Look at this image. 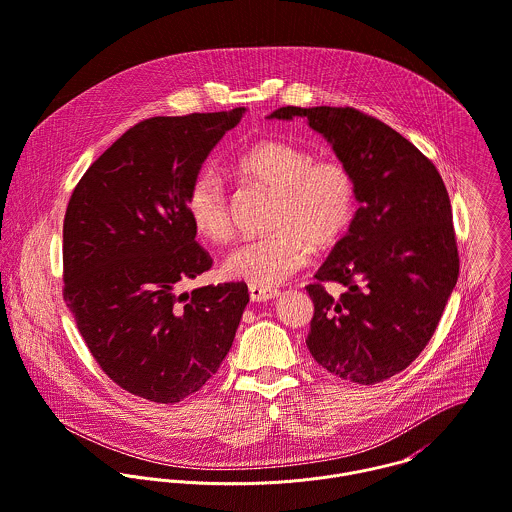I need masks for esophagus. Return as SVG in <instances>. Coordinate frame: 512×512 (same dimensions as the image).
I'll use <instances>...</instances> for the list:
<instances>
[{
  "label": "esophagus",
  "mask_w": 512,
  "mask_h": 512,
  "mask_svg": "<svg viewBox=\"0 0 512 512\" xmlns=\"http://www.w3.org/2000/svg\"><path fill=\"white\" fill-rule=\"evenodd\" d=\"M248 292H250V300L252 302H268V300H274L278 298V290L274 288H260V286H248Z\"/></svg>",
  "instance_id": "esophagus-1"
}]
</instances>
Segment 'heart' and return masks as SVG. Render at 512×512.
Instances as JSON below:
<instances>
[{
  "instance_id": "b5f03b06",
  "label": "heart",
  "mask_w": 512,
  "mask_h": 512,
  "mask_svg": "<svg viewBox=\"0 0 512 512\" xmlns=\"http://www.w3.org/2000/svg\"><path fill=\"white\" fill-rule=\"evenodd\" d=\"M236 174L274 192L268 236L238 244L224 260L228 278L274 288L300 270L314 250L336 244L355 214V180L338 161H316L298 145L262 141L236 161ZM194 230L210 242L232 234L230 202L222 180L200 172L186 194Z\"/></svg>"
}]
</instances>
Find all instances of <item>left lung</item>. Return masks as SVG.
<instances>
[{
  "label": "left lung",
  "instance_id": "left-lung-1",
  "mask_svg": "<svg viewBox=\"0 0 512 512\" xmlns=\"http://www.w3.org/2000/svg\"><path fill=\"white\" fill-rule=\"evenodd\" d=\"M306 119L355 180L347 234L306 286V345L345 381L373 385L403 371L429 343L459 278L451 200L435 165L385 123L351 107H282ZM322 281L344 288L332 297Z\"/></svg>",
  "mask_w": 512,
  "mask_h": 512
}]
</instances>
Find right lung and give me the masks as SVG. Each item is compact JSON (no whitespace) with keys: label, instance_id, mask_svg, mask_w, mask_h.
Segmentation results:
<instances>
[{"label":"right lung","instance_id":"add662e5","mask_svg":"<svg viewBox=\"0 0 512 512\" xmlns=\"http://www.w3.org/2000/svg\"><path fill=\"white\" fill-rule=\"evenodd\" d=\"M244 107L153 117L117 139L75 186L63 222V298L103 371L155 403L198 391L232 347L248 286L178 292L212 266L186 194Z\"/></svg>","mask_w":512,"mask_h":512}]
</instances>
